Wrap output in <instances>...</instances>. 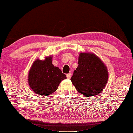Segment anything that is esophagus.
Here are the masks:
<instances>
[{
    "mask_svg": "<svg viewBox=\"0 0 133 133\" xmlns=\"http://www.w3.org/2000/svg\"><path fill=\"white\" fill-rule=\"evenodd\" d=\"M66 76H67V79H70V78H71V73H69V74H67V75H66Z\"/></svg>",
    "mask_w": 133,
    "mask_h": 133,
    "instance_id": "1",
    "label": "esophagus"
}]
</instances>
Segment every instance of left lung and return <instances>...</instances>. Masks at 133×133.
Returning <instances> with one entry per match:
<instances>
[{"label":"left lung","mask_w":133,"mask_h":133,"mask_svg":"<svg viewBox=\"0 0 133 133\" xmlns=\"http://www.w3.org/2000/svg\"><path fill=\"white\" fill-rule=\"evenodd\" d=\"M77 67L71 81L80 94L96 96L103 91L108 80V71L102 60L92 52H81Z\"/></svg>","instance_id":"8db88e82"}]
</instances>
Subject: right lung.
Returning <instances> with one entry per match:
<instances>
[{
    "label": "right lung",
    "instance_id": "1",
    "mask_svg": "<svg viewBox=\"0 0 133 133\" xmlns=\"http://www.w3.org/2000/svg\"><path fill=\"white\" fill-rule=\"evenodd\" d=\"M52 56H49L44 60L37 59L29 69L28 85L35 94L50 95L57 89L60 82L67 78L58 67L52 64Z\"/></svg>",
    "mask_w": 133,
    "mask_h": 133
}]
</instances>
